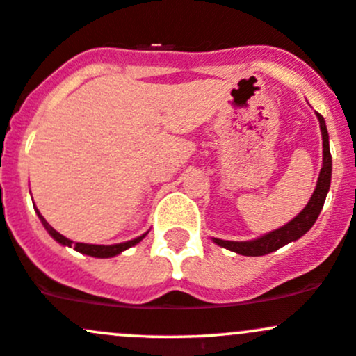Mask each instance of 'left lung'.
<instances>
[{
    "instance_id": "1",
    "label": "left lung",
    "mask_w": 356,
    "mask_h": 356,
    "mask_svg": "<svg viewBox=\"0 0 356 356\" xmlns=\"http://www.w3.org/2000/svg\"><path fill=\"white\" fill-rule=\"evenodd\" d=\"M317 117L318 122H321L322 145H324V165H322L321 174H318L317 188H315L314 195H312L307 207L303 208V211L300 215H296L284 227L277 229L274 232H268V234L253 239V241H222V239L213 238V243H217L218 246L227 248V250L234 251V253L245 254V257H261V254H267L279 250V248L288 245L291 241H296V239H300L301 236L310 231V227L315 224L318 213H321L322 207H324L325 196H327L329 188H331L332 172V158L331 152H329L327 127H325L324 117L321 113H317Z\"/></svg>"
}]
</instances>
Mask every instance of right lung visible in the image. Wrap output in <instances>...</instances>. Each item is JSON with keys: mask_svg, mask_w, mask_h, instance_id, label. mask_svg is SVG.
Returning <instances> with one entry per match:
<instances>
[{"mask_svg": "<svg viewBox=\"0 0 356 356\" xmlns=\"http://www.w3.org/2000/svg\"><path fill=\"white\" fill-rule=\"evenodd\" d=\"M39 218H41L42 225L46 227V231L49 232V234L53 236V238L56 239L58 243H62V245H67V246H74V250H77L79 253H84V254H89V257H96V258H110V257H115V254L122 253L124 250H127V248L138 245L139 241H141L143 238H145V234L139 236V238L132 239V241H127V243H120V245H111V246H99V245H84V243H74L70 241V239H67L65 236H62L60 232H56L55 229L51 227V225L48 224V222L44 220V217H42L41 213L38 211Z\"/></svg>", "mask_w": 356, "mask_h": 356, "instance_id": "right-lung-1", "label": "right lung"}]
</instances>
